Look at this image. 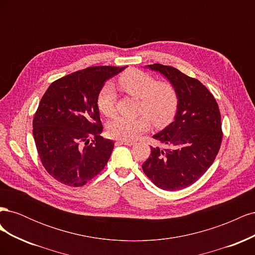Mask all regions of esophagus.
<instances>
[{"mask_svg": "<svg viewBox=\"0 0 255 255\" xmlns=\"http://www.w3.org/2000/svg\"><path fill=\"white\" fill-rule=\"evenodd\" d=\"M118 142H119V143H121V144H127V145H132V144H134V143H135V142H134V141H132V140H123V139L118 140Z\"/></svg>", "mask_w": 255, "mask_h": 255, "instance_id": "34e87169", "label": "esophagus"}]
</instances>
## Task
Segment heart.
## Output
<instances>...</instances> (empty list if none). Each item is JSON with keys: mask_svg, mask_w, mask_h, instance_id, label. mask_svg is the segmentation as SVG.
Instances as JSON below:
<instances>
[{"mask_svg": "<svg viewBox=\"0 0 255 255\" xmlns=\"http://www.w3.org/2000/svg\"><path fill=\"white\" fill-rule=\"evenodd\" d=\"M118 83L128 95L139 99L137 117H116L110 121L107 129L113 138L123 140L135 139L150 127V120L155 126L170 121L179 107V94L174 85L167 81H156L153 75L138 69L123 72ZM117 94L111 84H106L98 96V107L106 117H113L116 112ZM151 119L150 120L149 118Z\"/></svg>", "mask_w": 255, "mask_h": 255, "instance_id": "heart-1", "label": "heart"}]
</instances>
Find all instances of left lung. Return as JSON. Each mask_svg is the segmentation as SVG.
I'll use <instances>...</instances> for the list:
<instances>
[{
    "label": "left lung",
    "instance_id": "8db88e82",
    "mask_svg": "<svg viewBox=\"0 0 255 255\" xmlns=\"http://www.w3.org/2000/svg\"><path fill=\"white\" fill-rule=\"evenodd\" d=\"M148 67L174 85L179 107L174 121L153 136L169 148L151 146L142 170L161 189H184L207 171L219 152L223 136L219 107L212 92L197 79L170 66Z\"/></svg>",
    "mask_w": 255,
    "mask_h": 255
}]
</instances>
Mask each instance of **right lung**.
Wrapping results in <instances>:
<instances>
[{"label":"right lung","mask_w":255,"mask_h":255,"mask_svg":"<svg viewBox=\"0 0 255 255\" xmlns=\"http://www.w3.org/2000/svg\"><path fill=\"white\" fill-rule=\"evenodd\" d=\"M127 67L98 66L54 81L33 120L38 155L47 172L80 187L103 170L114 142L101 135L98 96L104 83Z\"/></svg>","instance_id":"1"}]
</instances>
